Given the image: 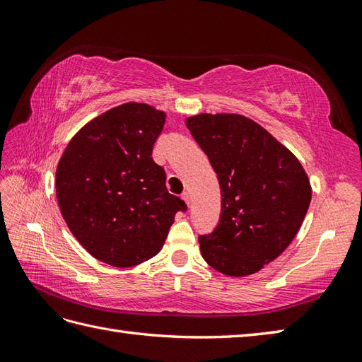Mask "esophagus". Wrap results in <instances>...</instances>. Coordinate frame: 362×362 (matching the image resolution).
I'll list each match as a JSON object with an SVG mask.
<instances>
[{
    "mask_svg": "<svg viewBox=\"0 0 362 362\" xmlns=\"http://www.w3.org/2000/svg\"><path fill=\"white\" fill-rule=\"evenodd\" d=\"M182 199H183V201H185L188 205L191 204V196H189L188 191H183V193H182Z\"/></svg>",
    "mask_w": 362,
    "mask_h": 362,
    "instance_id": "1",
    "label": "esophagus"
}]
</instances>
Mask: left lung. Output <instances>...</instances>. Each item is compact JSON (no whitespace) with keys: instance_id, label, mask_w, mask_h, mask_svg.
I'll use <instances>...</instances> for the list:
<instances>
[{"instance_id":"1","label":"left lung","mask_w":362,"mask_h":362,"mask_svg":"<svg viewBox=\"0 0 362 362\" xmlns=\"http://www.w3.org/2000/svg\"><path fill=\"white\" fill-rule=\"evenodd\" d=\"M187 127L218 175L221 214L199 236L204 259L230 276L258 272L294 240L311 202L300 161L243 115H196Z\"/></svg>"}]
</instances>
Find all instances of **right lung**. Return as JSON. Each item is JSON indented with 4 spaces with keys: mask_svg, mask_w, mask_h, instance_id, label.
<instances>
[{
    "mask_svg": "<svg viewBox=\"0 0 362 362\" xmlns=\"http://www.w3.org/2000/svg\"><path fill=\"white\" fill-rule=\"evenodd\" d=\"M166 113L127 103L83 126L56 173L57 202L83 249L115 267L156 257L187 204L166 189L152 158Z\"/></svg>",
    "mask_w": 362,
    "mask_h": 362,
    "instance_id": "obj_1",
    "label": "right lung"
}]
</instances>
